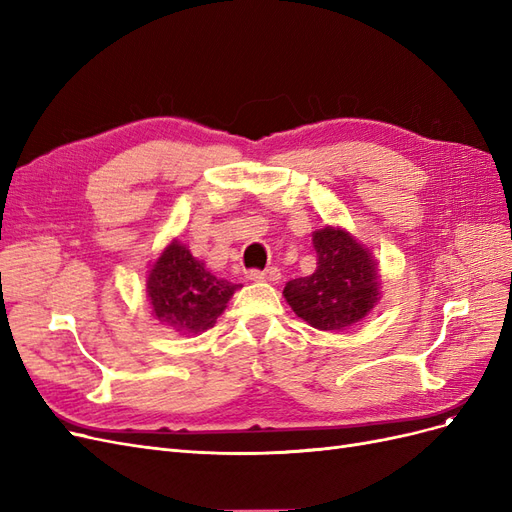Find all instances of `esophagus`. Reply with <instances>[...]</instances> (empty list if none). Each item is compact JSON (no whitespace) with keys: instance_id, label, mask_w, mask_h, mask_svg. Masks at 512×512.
Returning <instances> with one entry per match:
<instances>
[{"instance_id":"obj_1","label":"esophagus","mask_w":512,"mask_h":512,"mask_svg":"<svg viewBox=\"0 0 512 512\" xmlns=\"http://www.w3.org/2000/svg\"><path fill=\"white\" fill-rule=\"evenodd\" d=\"M251 280H278L280 278V270L278 268H270V270H249L246 272Z\"/></svg>"}]
</instances>
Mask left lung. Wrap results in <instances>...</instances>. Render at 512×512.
<instances>
[{"label":"left lung","mask_w":512,"mask_h":512,"mask_svg":"<svg viewBox=\"0 0 512 512\" xmlns=\"http://www.w3.org/2000/svg\"><path fill=\"white\" fill-rule=\"evenodd\" d=\"M317 268L293 278L285 298L295 315L323 332L346 329L364 319L378 300V272L370 253L338 227L312 236Z\"/></svg>","instance_id":"left-lung-1"}]
</instances>
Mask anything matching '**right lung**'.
Instances as JSON below:
<instances>
[{
    "label": "right lung",
    "instance_id": "1",
    "mask_svg": "<svg viewBox=\"0 0 512 512\" xmlns=\"http://www.w3.org/2000/svg\"><path fill=\"white\" fill-rule=\"evenodd\" d=\"M238 287L212 276L178 242L161 253L146 280L153 315L183 334L210 329Z\"/></svg>",
    "mask_w": 512,
    "mask_h": 512
}]
</instances>
